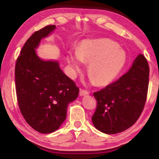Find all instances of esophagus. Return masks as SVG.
Wrapping results in <instances>:
<instances>
[{
  "label": "esophagus",
  "mask_w": 159,
  "mask_h": 159,
  "mask_svg": "<svg viewBox=\"0 0 159 159\" xmlns=\"http://www.w3.org/2000/svg\"><path fill=\"white\" fill-rule=\"evenodd\" d=\"M88 94H89V93H88L87 90H82V89L80 90V96H85V95H88Z\"/></svg>",
  "instance_id": "1"
}]
</instances>
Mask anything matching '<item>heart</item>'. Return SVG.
Masks as SVG:
<instances>
[{"instance_id":"heart-1","label":"heart","mask_w":159,"mask_h":159,"mask_svg":"<svg viewBox=\"0 0 159 159\" xmlns=\"http://www.w3.org/2000/svg\"><path fill=\"white\" fill-rule=\"evenodd\" d=\"M72 76L82 69L83 62L88 63V73L91 83L104 85L114 80L123 69L126 55L114 41L107 39L85 40L77 50L71 49L67 55Z\"/></svg>"}]
</instances>
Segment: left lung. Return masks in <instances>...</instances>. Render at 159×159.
I'll list each match as a JSON object with an SVG mask.
<instances>
[{"label": "left lung", "instance_id": "8db88e82", "mask_svg": "<svg viewBox=\"0 0 159 159\" xmlns=\"http://www.w3.org/2000/svg\"><path fill=\"white\" fill-rule=\"evenodd\" d=\"M149 75L146 58L139 55L123 76L94 93L98 106L92 121L96 129L106 134H116L137 121L146 102Z\"/></svg>", "mask_w": 159, "mask_h": 159}]
</instances>
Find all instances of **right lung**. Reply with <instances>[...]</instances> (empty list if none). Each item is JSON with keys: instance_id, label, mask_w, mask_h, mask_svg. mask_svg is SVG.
<instances>
[{"instance_id": "1", "label": "right lung", "mask_w": 159, "mask_h": 159, "mask_svg": "<svg viewBox=\"0 0 159 159\" xmlns=\"http://www.w3.org/2000/svg\"><path fill=\"white\" fill-rule=\"evenodd\" d=\"M55 25L35 32L21 50L15 66V84L19 107L28 124L46 134L55 132L66 118L69 103L79 88L64 74L57 60H44L36 50L43 39L52 34Z\"/></svg>"}]
</instances>
